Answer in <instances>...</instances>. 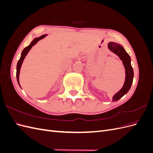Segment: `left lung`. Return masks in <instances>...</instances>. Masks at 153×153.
<instances>
[{"instance_id": "8db88e82", "label": "left lung", "mask_w": 153, "mask_h": 153, "mask_svg": "<svg viewBox=\"0 0 153 153\" xmlns=\"http://www.w3.org/2000/svg\"><path fill=\"white\" fill-rule=\"evenodd\" d=\"M108 47L112 52L117 54L122 60L126 70V78H125L124 85L122 89L113 97V101H115L121 98L130 89L133 79V69L131 65L130 57L121 45L114 42H110Z\"/></svg>"}]
</instances>
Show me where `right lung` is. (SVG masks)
Here are the masks:
<instances>
[{"mask_svg": "<svg viewBox=\"0 0 153 153\" xmlns=\"http://www.w3.org/2000/svg\"><path fill=\"white\" fill-rule=\"evenodd\" d=\"M45 36H46V34H44V35H42L41 36L39 37V38H35L33 41H32L31 43L28 46V47H25L24 50H23L22 54H21L20 59H19V61H18V62L17 63V66H16V78H17V81H18V84H19V85H20V84H19V74H20V68H21V66L22 64V62H23V61H24V59L26 56V55L27 54V53L29 52V51L31 49V48L33 47L34 45H35L37 43H38L40 39L44 38Z\"/></svg>", "mask_w": 153, "mask_h": 153, "instance_id": "right-lung-1", "label": "right lung"}]
</instances>
